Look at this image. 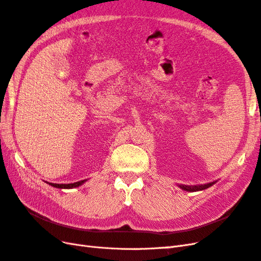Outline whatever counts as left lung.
<instances>
[{"label": "left lung", "instance_id": "8db88e82", "mask_svg": "<svg viewBox=\"0 0 261 261\" xmlns=\"http://www.w3.org/2000/svg\"><path fill=\"white\" fill-rule=\"evenodd\" d=\"M217 181H211V183H207V184H203V185H177L180 189H183V191H186V192H198V191H203V189H207L209 188L210 186H212L213 184H216Z\"/></svg>", "mask_w": 261, "mask_h": 261}]
</instances>
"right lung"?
<instances>
[{"label": "right lung", "instance_id": "add662e5", "mask_svg": "<svg viewBox=\"0 0 261 261\" xmlns=\"http://www.w3.org/2000/svg\"><path fill=\"white\" fill-rule=\"evenodd\" d=\"M86 181H87V179L75 181V183H70V184H54V183H49V181H46V183H48L51 186H53V187L61 188V189H72V188H76V187L82 186L84 183H86Z\"/></svg>", "mask_w": 261, "mask_h": 261}]
</instances>
